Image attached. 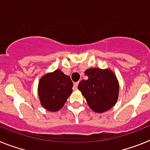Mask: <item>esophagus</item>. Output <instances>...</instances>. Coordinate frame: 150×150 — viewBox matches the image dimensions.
<instances>
[{
  "instance_id": "1",
  "label": "esophagus",
  "mask_w": 150,
  "mask_h": 150,
  "mask_svg": "<svg viewBox=\"0 0 150 150\" xmlns=\"http://www.w3.org/2000/svg\"><path fill=\"white\" fill-rule=\"evenodd\" d=\"M78 85H79V82H76V83H74V89H77Z\"/></svg>"
}]
</instances>
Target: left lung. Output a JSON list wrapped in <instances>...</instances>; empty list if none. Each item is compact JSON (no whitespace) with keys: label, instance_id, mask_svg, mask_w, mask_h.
Returning a JSON list of instances; mask_svg holds the SVG:
<instances>
[{"label":"left lung","instance_id":"left-lung-1","mask_svg":"<svg viewBox=\"0 0 150 150\" xmlns=\"http://www.w3.org/2000/svg\"><path fill=\"white\" fill-rule=\"evenodd\" d=\"M87 80H81L78 89L85 97L91 110L95 112H106L116 104L120 84L115 74L109 68L90 67L85 71Z\"/></svg>","mask_w":150,"mask_h":150}]
</instances>
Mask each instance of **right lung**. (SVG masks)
<instances>
[{
	"instance_id": "1",
	"label": "right lung",
	"mask_w": 150,
	"mask_h": 150,
	"mask_svg": "<svg viewBox=\"0 0 150 150\" xmlns=\"http://www.w3.org/2000/svg\"><path fill=\"white\" fill-rule=\"evenodd\" d=\"M73 86L71 77L59 69L43 75L40 79L38 88L42 107L50 112L62 109L73 92Z\"/></svg>"
}]
</instances>
